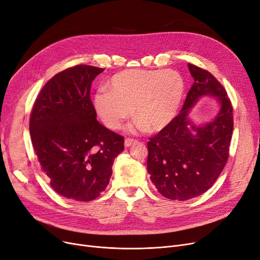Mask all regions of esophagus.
Here are the masks:
<instances>
[{
	"label": "esophagus",
	"instance_id": "34e87169",
	"mask_svg": "<svg viewBox=\"0 0 260 260\" xmlns=\"http://www.w3.org/2000/svg\"><path fill=\"white\" fill-rule=\"evenodd\" d=\"M134 142H136V140L134 139H129V138H126L125 140H124V145H125V148H128V146H131Z\"/></svg>",
	"mask_w": 260,
	"mask_h": 260
}]
</instances>
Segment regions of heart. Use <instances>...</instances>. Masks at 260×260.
I'll list each match as a JSON object with an SVG mask.
<instances>
[{"label":"heart","mask_w":260,"mask_h":260,"mask_svg":"<svg viewBox=\"0 0 260 260\" xmlns=\"http://www.w3.org/2000/svg\"><path fill=\"white\" fill-rule=\"evenodd\" d=\"M107 86L109 90H100L93 96V107L110 129L121 128L134 110L138 129L159 132L176 117L185 92L182 75L171 69L124 70Z\"/></svg>","instance_id":"heart-1"}]
</instances>
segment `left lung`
Masks as SVG:
<instances>
[{"instance_id":"8db88e82","label":"left lung","mask_w":260,"mask_h":260,"mask_svg":"<svg viewBox=\"0 0 260 260\" xmlns=\"http://www.w3.org/2000/svg\"><path fill=\"white\" fill-rule=\"evenodd\" d=\"M193 85L179 115L148 142V172L158 192L170 200L197 198L213 185L228 161L233 107L223 86L208 71L188 63ZM216 97L218 114L207 122L188 117L200 98Z\"/></svg>"}]
</instances>
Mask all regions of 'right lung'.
I'll use <instances>...</instances> for the list:
<instances>
[{
    "label": "right lung",
    "mask_w": 260,
    "mask_h": 260,
    "mask_svg": "<svg viewBox=\"0 0 260 260\" xmlns=\"http://www.w3.org/2000/svg\"><path fill=\"white\" fill-rule=\"evenodd\" d=\"M104 69L80 64L56 74L34 104L29 133L51 187L75 201L96 199L112 174L124 139L96 121L90 89Z\"/></svg>",
    "instance_id": "right-lung-1"
}]
</instances>
